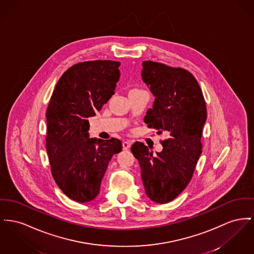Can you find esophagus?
<instances>
[{
  "mask_svg": "<svg viewBox=\"0 0 254 254\" xmlns=\"http://www.w3.org/2000/svg\"><path fill=\"white\" fill-rule=\"evenodd\" d=\"M130 147H131V141H129V140H125V141L123 142V149H128Z\"/></svg>",
  "mask_w": 254,
  "mask_h": 254,
  "instance_id": "34e87169",
  "label": "esophagus"
}]
</instances>
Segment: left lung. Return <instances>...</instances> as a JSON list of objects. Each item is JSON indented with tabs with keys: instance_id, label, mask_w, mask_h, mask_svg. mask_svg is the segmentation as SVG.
I'll return each mask as SVG.
<instances>
[{
	"instance_id": "left-lung-1",
	"label": "left lung",
	"mask_w": 254,
	"mask_h": 254,
	"mask_svg": "<svg viewBox=\"0 0 254 254\" xmlns=\"http://www.w3.org/2000/svg\"><path fill=\"white\" fill-rule=\"evenodd\" d=\"M142 78L155 97L144 122L157 133L165 131L163 149L153 151L135 142L131 151L138 159L145 192L157 203L175 199L189 184L201 154V134L206 105L196 79L182 68L144 61Z\"/></svg>"
}]
</instances>
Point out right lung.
<instances>
[{"mask_svg": "<svg viewBox=\"0 0 254 254\" xmlns=\"http://www.w3.org/2000/svg\"><path fill=\"white\" fill-rule=\"evenodd\" d=\"M120 62H80L60 76L48 105L46 148L53 178L60 190L77 202L100 193L111 157L122 150L119 139L89 138V117L114 95Z\"/></svg>", "mask_w": 254, "mask_h": 254, "instance_id": "1", "label": "right lung"}]
</instances>
